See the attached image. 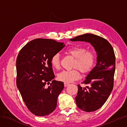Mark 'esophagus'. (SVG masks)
<instances>
[{"mask_svg":"<svg viewBox=\"0 0 127 127\" xmlns=\"http://www.w3.org/2000/svg\"><path fill=\"white\" fill-rule=\"evenodd\" d=\"M69 85V84H68V83H64V87H67V86H68Z\"/></svg>","mask_w":127,"mask_h":127,"instance_id":"1","label":"esophagus"}]
</instances>
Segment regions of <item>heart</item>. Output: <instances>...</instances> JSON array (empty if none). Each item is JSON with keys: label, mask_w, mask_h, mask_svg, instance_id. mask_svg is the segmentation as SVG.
<instances>
[{"label": "heart", "mask_w": 127, "mask_h": 127, "mask_svg": "<svg viewBox=\"0 0 127 127\" xmlns=\"http://www.w3.org/2000/svg\"><path fill=\"white\" fill-rule=\"evenodd\" d=\"M69 54L76 58L74 68H77L83 74H87L92 70L95 63V56L93 52L87 51L81 46H73L67 50ZM52 66L58 69L60 67V56L58 53L53 55L51 58ZM80 75L76 69L70 70H63L57 76L59 81L71 83L80 78Z\"/></svg>", "instance_id": "obj_1"}]
</instances>
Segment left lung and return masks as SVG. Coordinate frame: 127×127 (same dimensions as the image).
<instances>
[{"instance_id":"8db88e82","label":"left lung","mask_w":127,"mask_h":127,"mask_svg":"<svg viewBox=\"0 0 127 127\" xmlns=\"http://www.w3.org/2000/svg\"><path fill=\"white\" fill-rule=\"evenodd\" d=\"M72 41L90 43L97 54V63L82 83L89 85L86 88L78 85L76 104L86 112H93L102 106L113 88L116 57L112 45L106 39L93 34L87 33L70 39Z\"/></svg>"}]
</instances>
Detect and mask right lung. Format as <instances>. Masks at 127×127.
<instances>
[{"instance_id": "right-lung-1", "label": "right lung", "mask_w": 127, "mask_h": 127, "mask_svg": "<svg viewBox=\"0 0 127 127\" xmlns=\"http://www.w3.org/2000/svg\"><path fill=\"white\" fill-rule=\"evenodd\" d=\"M64 47L52 39H36L22 48L16 59V85L26 106L33 114L43 117L51 113L64 83L53 80L51 58ZM51 85L48 88L46 84Z\"/></svg>"}]
</instances>
